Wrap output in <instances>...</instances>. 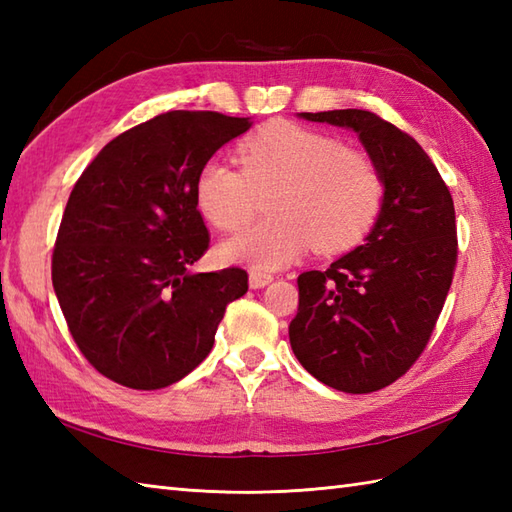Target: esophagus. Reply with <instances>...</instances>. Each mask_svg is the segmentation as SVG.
Wrapping results in <instances>:
<instances>
[{"instance_id": "34e87169", "label": "esophagus", "mask_w": 512, "mask_h": 512, "mask_svg": "<svg viewBox=\"0 0 512 512\" xmlns=\"http://www.w3.org/2000/svg\"><path fill=\"white\" fill-rule=\"evenodd\" d=\"M273 279H275V277L270 275V273H264V270H250L248 284H250V288H264V286H268Z\"/></svg>"}]
</instances>
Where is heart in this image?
I'll return each mask as SVG.
<instances>
[{"instance_id": "obj_1", "label": "heart", "mask_w": 512, "mask_h": 512, "mask_svg": "<svg viewBox=\"0 0 512 512\" xmlns=\"http://www.w3.org/2000/svg\"><path fill=\"white\" fill-rule=\"evenodd\" d=\"M235 169L204 162L195 200L215 228L242 231L268 195L264 222L220 246L226 262L257 270L295 262L310 246L319 253L352 248L369 233L385 202V180L376 162L358 149L290 121H275L239 145Z\"/></svg>"}]
</instances>
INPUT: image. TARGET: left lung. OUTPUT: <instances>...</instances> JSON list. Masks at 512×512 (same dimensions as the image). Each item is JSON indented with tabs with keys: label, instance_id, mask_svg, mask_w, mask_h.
I'll return each mask as SVG.
<instances>
[{
	"label": "left lung",
	"instance_id": "1",
	"mask_svg": "<svg viewBox=\"0 0 512 512\" xmlns=\"http://www.w3.org/2000/svg\"><path fill=\"white\" fill-rule=\"evenodd\" d=\"M350 127L385 180V202L365 244L328 270L297 279L290 345L308 372L345 394L394 383L427 347L447 301L458 228L453 198L416 140L367 110L301 112Z\"/></svg>",
	"mask_w": 512,
	"mask_h": 512
}]
</instances>
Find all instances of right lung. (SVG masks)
<instances>
[{"mask_svg":"<svg viewBox=\"0 0 512 512\" xmlns=\"http://www.w3.org/2000/svg\"><path fill=\"white\" fill-rule=\"evenodd\" d=\"M248 118L165 112L127 129L96 156L65 204L52 286L88 363L132 389H162L209 356L242 268L191 273L211 235L195 180Z\"/></svg>","mask_w":512,"mask_h":512,"instance_id":"add662e5","label":"right lung"}]
</instances>
